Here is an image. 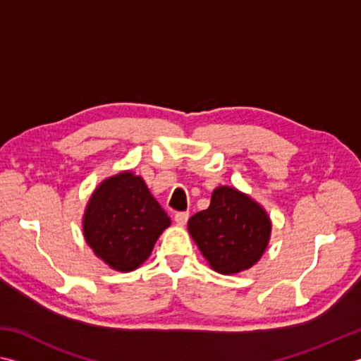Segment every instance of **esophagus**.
Wrapping results in <instances>:
<instances>
[{"instance_id":"obj_1","label":"esophagus","mask_w":361,"mask_h":361,"mask_svg":"<svg viewBox=\"0 0 361 361\" xmlns=\"http://www.w3.org/2000/svg\"><path fill=\"white\" fill-rule=\"evenodd\" d=\"M188 219H189V213H176L175 214V222H176V225H180V227L186 225Z\"/></svg>"}]
</instances>
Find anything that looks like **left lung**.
I'll list each match as a JSON object with an SVG mask.
<instances>
[{
	"instance_id": "obj_1",
	"label": "left lung",
	"mask_w": 361,
	"mask_h": 361,
	"mask_svg": "<svg viewBox=\"0 0 361 361\" xmlns=\"http://www.w3.org/2000/svg\"><path fill=\"white\" fill-rule=\"evenodd\" d=\"M188 230L211 269L231 275L250 269L263 257L272 222L250 195L219 186L209 207L189 219Z\"/></svg>"
}]
</instances>
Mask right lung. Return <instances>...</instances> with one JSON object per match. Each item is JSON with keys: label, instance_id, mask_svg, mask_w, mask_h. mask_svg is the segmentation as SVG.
Wrapping results in <instances>:
<instances>
[{"label": "right lung", "instance_id": "add662e5", "mask_svg": "<svg viewBox=\"0 0 361 361\" xmlns=\"http://www.w3.org/2000/svg\"><path fill=\"white\" fill-rule=\"evenodd\" d=\"M171 217L142 176L118 172L95 188L82 216L84 239L111 269L130 272L150 257Z\"/></svg>", "mask_w": 361, "mask_h": 361}]
</instances>
